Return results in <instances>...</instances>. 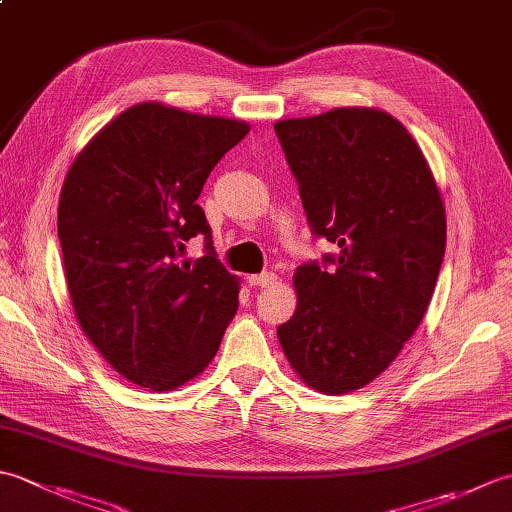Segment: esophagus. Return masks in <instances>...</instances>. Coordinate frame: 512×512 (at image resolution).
<instances>
[{
    "instance_id": "esophagus-1",
    "label": "esophagus",
    "mask_w": 512,
    "mask_h": 512,
    "mask_svg": "<svg viewBox=\"0 0 512 512\" xmlns=\"http://www.w3.org/2000/svg\"><path fill=\"white\" fill-rule=\"evenodd\" d=\"M248 284L255 288H270L277 284V275L275 273H259V275H250Z\"/></svg>"
}]
</instances>
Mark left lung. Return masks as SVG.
<instances>
[{
  "label": "left lung",
  "instance_id": "left-lung-1",
  "mask_svg": "<svg viewBox=\"0 0 512 512\" xmlns=\"http://www.w3.org/2000/svg\"><path fill=\"white\" fill-rule=\"evenodd\" d=\"M312 233L339 246L297 268L277 328L292 369L323 394L383 374L429 308L447 248L440 189L416 140L374 107L275 123Z\"/></svg>",
  "mask_w": 512,
  "mask_h": 512
}]
</instances>
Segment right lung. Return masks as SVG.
Returning a JSON list of instances; mask_svg holds the SVG:
<instances>
[{
  "mask_svg": "<svg viewBox=\"0 0 512 512\" xmlns=\"http://www.w3.org/2000/svg\"><path fill=\"white\" fill-rule=\"evenodd\" d=\"M244 121L140 103L96 134L65 176L59 242L76 321L118 374L169 391L211 363L239 284L195 202ZM207 255L180 265L183 242Z\"/></svg>",
  "mask_w": 512,
  "mask_h": 512,
  "instance_id": "obj_1",
  "label": "right lung"
}]
</instances>
